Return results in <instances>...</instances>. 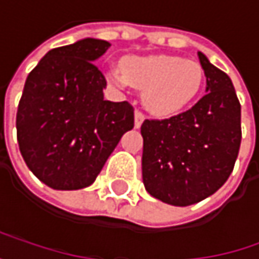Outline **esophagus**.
Instances as JSON below:
<instances>
[{"mask_svg": "<svg viewBox=\"0 0 259 259\" xmlns=\"http://www.w3.org/2000/svg\"><path fill=\"white\" fill-rule=\"evenodd\" d=\"M143 120H145V114L142 111L136 110V113H134V126L136 128H140L142 123H143Z\"/></svg>", "mask_w": 259, "mask_h": 259, "instance_id": "esophagus-1", "label": "esophagus"}]
</instances>
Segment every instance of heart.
<instances>
[{"instance_id": "b5f03b06", "label": "heart", "mask_w": 259, "mask_h": 259, "mask_svg": "<svg viewBox=\"0 0 259 259\" xmlns=\"http://www.w3.org/2000/svg\"><path fill=\"white\" fill-rule=\"evenodd\" d=\"M107 76L117 87L131 85L140 90L143 105L161 117L172 116L191 104L204 80L198 62L169 55L126 56L120 61V70H111Z\"/></svg>"}]
</instances>
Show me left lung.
I'll list each match as a JSON object with an SVG mask.
<instances>
[{"label":"left lung","mask_w":259,"mask_h":259,"mask_svg":"<svg viewBox=\"0 0 259 259\" xmlns=\"http://www.w3.org/2000/svg\"><path fill=\"white\" fill-rule=\"evenodd\" d=\"M206 94L169 119H146L142 177L160 201L189 206L217 192L234 171L241 143V105L231 77L198 52Z\"/></svg>","instance_id":"obj_1"}]
</instances>
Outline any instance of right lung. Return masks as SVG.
I'll return each instance as SVG.
<instances>
[{
    "mask_svg": "<svg viewBox=\"0 0 259 259\" xmlns=\"http://www.w3.org/2000/svg\"><path fill=\"white\" fill-rule=\"evenodd\" d=\"M110 42L87 38L50 50L27 76L16 136L28 169L58 191L90 186L122 136L134 108L104 101L105 76L94 65Z\"/></svg>",
    "mask_w": 259,
    "mask_h": 259,
    "instance_id": "right-lung-1",
    "label": "right lung"
}]
</instances>
